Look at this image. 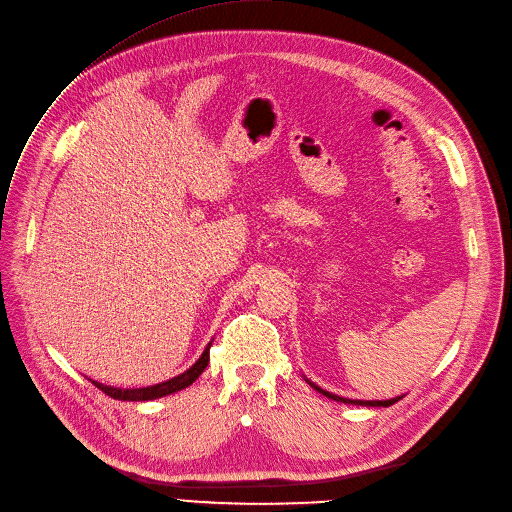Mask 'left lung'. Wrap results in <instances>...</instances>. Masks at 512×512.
Returning a JSON list of instances; mask_svg holds the SVG:
<instances>
[{
    "label": "left lung",
    "instance_id": "left-lung-1",
    "mask_svg": "<svg viewBox=\"0 0 512 512\" xmlns=\"http://www.w3.org/2000/svg\"><path fill=\"white\" fill-rule=\"evenodd\" d=\"M313 385V383H311ZM319 393H323L325 397H329V399H333V401H342V403H354V405H370V407H389V405H393L395 401H399L401 397H397V399H387V401H360V399H346V397H339V395H331L329 391H323V389H319L317 385H313Z\"/></svg>",
    "mask_w": 512,
    "mask_h": 512
}]
</instances>
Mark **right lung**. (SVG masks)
Segmentation results:
<instances>
[{"label":"right lung","instance_id":"obj_1","mask_svg":"<svg viewBox=\"0 0 512 512\" xmlns=\"http://www.w3.org/2000/svg\"><path fill=\"white\" fill-rule=\"evenodd\" d=\"M210 346H212V344H208V348L203 350L201 358H199L189 370H185L183 374H179V377L170 379V381H166V383H158V385L144 387V389H115V387H107V385L96 383V381H92V383H94L102 393H107L109 397L121 399V401H148V399H156V397H164V395H170V393H177V391L189 387L191 383H195V379L199 377V374H201L203 370H206V366H208V362H210Z\"/></svg>","mask_w":512,"mask_h":512}]
</instances>
